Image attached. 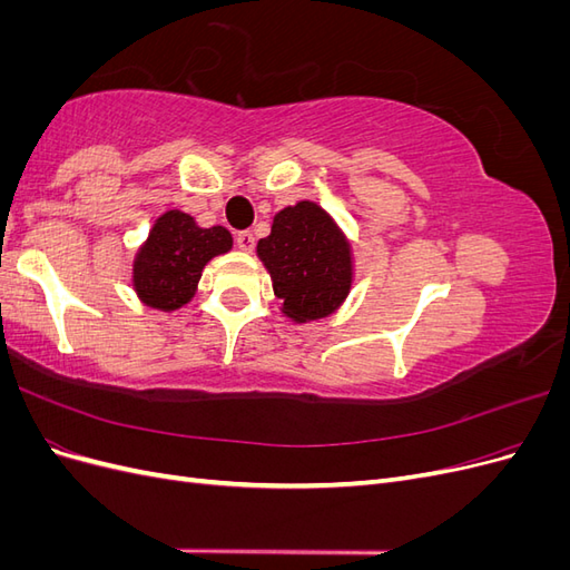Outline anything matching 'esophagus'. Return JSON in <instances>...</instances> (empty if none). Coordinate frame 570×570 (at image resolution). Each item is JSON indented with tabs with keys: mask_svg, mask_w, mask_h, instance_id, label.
<instances>
[{
	"mask_svg": "<svg viewBox=\"0 0 570 570\" xmlns=\"http://www.w3.org/2000/svg\"><path fill=\"white\" fill-rule=\"evenodd\" d=\"M235 245H237L239 249L249 252V249L254 247V233H252V230H239V233L235 235Z\"/></svg>",
	"mask_w": 570,
	"mask_h": 570,
	"instance_id": "1",
	"label": "esophagus"
}]
</instances>
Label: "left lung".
Wrapping results in <instances>:
<instances>
[{
    "instance_id": "8db88e82",
    "label": "left lung",
    "mask_w": 570,
    "mask_h": 570,
    "mask_svg": "<svg viewBox=\"0 0 570 570\" xmlns=\"http://www.w3.org/2000/svg\"><path fill=\"white\" fill-rule=\"evenodd\" d=\"M256 252L289 318L299 323L323 318L347 297L350 245L333 218L314 202H299L275 214L271 235L258 239Z\"/></svg>"
}]
</instances>
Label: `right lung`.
Here are the masks:
<instances>
[{"label": "right lung", "instance_id": "1", "mask_svg": "<svg viewBox=\"0 0 570 570\" xmlns=\"http://www.w3.org/2000/svg\"><path fill=\"white\" fill-rule=\"evenodd\" d=\"M230 247L233 237L223 226L199 228L193 216L166 212L135 258L137 295L154 308L174 312L195 295L206 262Z\"/></svg>", "mask_w": 570, "mask_h": 570}]
</instances>
